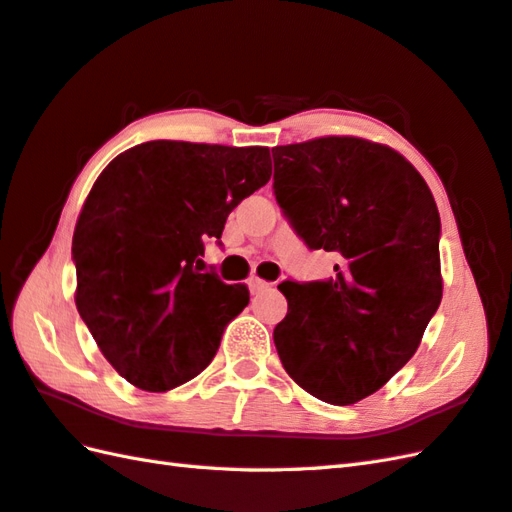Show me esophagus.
Masks as SVG:
<instances>
[{
    "label": "esophagus",
    "instance_id": "1",
    "mask_svg": "<svg viewBox=\"0 0 512 512\" xmlns=\"http://www.w3.org/2000/svg\"><path fill=\"white\" fill-rule=\"evenodd\" d=\"M272 283H268V281H264V279H259V277H251L248 279V290H251V294H259V292H264V290H268Z\"/></svg>",
    "mask_w": 512,
    "mask_h": 512
}]
</instances>
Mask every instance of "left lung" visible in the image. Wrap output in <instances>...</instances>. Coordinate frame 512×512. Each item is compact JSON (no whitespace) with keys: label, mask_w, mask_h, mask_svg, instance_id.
<instances>
[{"label":"left lung","mask_w":512,"mask_h":512,"mask_svg":"<svg viewBox=\"0 0 512 512\" xmlns=\"http://www.w3.org/2000/svg\"><path fill=\"white\" fill-rule=\"evenodd\" d=\"M275 196L303 242L338 257L327 281H283L275 347L310 395L349 406L419 349L443 296L441 218L414 165L358 137L277 146Z\"/></svg>","instance_id":"left-lung-1"}]
</instances>
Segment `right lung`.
Masks as SVG:
<instances>
[{
	"instance_id": "add662e5",
	"label": "right lung",
	"mask_w": 512,
	"mask_h": 512,
	"mask_svg": "<svg viewBox=\"0 0 512 512\" xmlns=\"http://www.w3.org/2000/svg\"><path fill=\"white\" fill-rule=\"evenodd\" d=\"M270 174L268 148L148 141L93 183L71 242L76 307L126 382L165 392L209 366L248 288L202 272L205 240Z\"/></svg>"
}]
</instances>
